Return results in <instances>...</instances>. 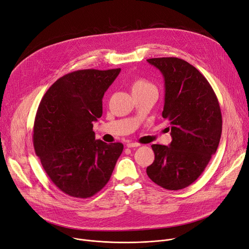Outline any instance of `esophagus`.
Masks as SVG:
<instances>
[{"label": "esophagus", "instance_id": "1", "mask_svg": "<svg viewBox=\"0 0 249 249\" xmlns=\"http://www.w3.org/2000/svg\"><path fill=\"white\" fill-rule=\"evenodd\" d=\"M138 146H140V144L138 143V142H128L127 143V147H138Z\"/></svg>", "mask_w": 249, "mask_h": 249}]
</instances>
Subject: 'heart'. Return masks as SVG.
I'll return each instance as SVG.
<instances>
[{
    "mask_svg": "<svg viewBox=\"0 0 249 249\" xmlns=\"http://www.w3.org/2000/svg\"><path fill=\"white\" fill-rule=\"evenodd\" d=\"M151 85L149 82L143 80V79H139L137 81H135L133 83V86H132V89H142V88H146V86H149Z\"/></svg>",
    "mask_w": 249,
    "mask_h": 249,
    "instance_id": "heart-1",
    "label": "heart"
}]
</instances>
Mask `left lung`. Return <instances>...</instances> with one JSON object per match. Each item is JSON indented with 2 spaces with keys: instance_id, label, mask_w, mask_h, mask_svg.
Masks as SVG:
<instances>
[{
  "instance_id": "1",
  "label": "left lung",
  "mask_w": 249,
  "mask_h": 249,
  "mask_svg": "<svg viewBox=\"0 0 249 249\" xmlns=\"http://www.w3.org/2000/svg\"><path fill=\"white\" fill-rule=\"evenodd\" d=\"M165 80L163 118L171 124L169 146L153 144L154 163L146 174L156 184L179 190L196 181L217 151L222 134V114L213 89L188 62L174 57L153 58Z\"/></svg>"
}]
</instances>
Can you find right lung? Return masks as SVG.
Here are the masks:
<instances>
[{
	"label": "right lung",
	"mask_w": 249,
	"mask_h": 249,
	"mask_svg": "<svg viewBox=\"0 0 249 249\" xmlns=\"http://www.w3.org/2000/svg\"><path fill=\"white\" fill-rule=\"evenodd\" d=\"M121 69L78 70L48 89L36 112L34 146L42 168L60 190L88 198L110 180L123 144L95 139L93 122L103 98Z\"/></svg>",
	"instance_id": "1"
}]
</instances>
